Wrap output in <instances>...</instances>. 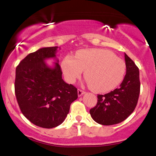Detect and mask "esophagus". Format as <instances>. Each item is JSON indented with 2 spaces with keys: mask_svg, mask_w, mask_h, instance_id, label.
<instances>
[{
  "mask_svg": "<svg viewBox=\"0 0 156 156\" xmlns=\"http://www.w3.org/2000/svg\"><path fill=\"white\" fill-rule=\"evenodd\" d=\"M77 93H78V96H82V95L84 94V93H85V91L82 90H80V89H78Z\"/></svg>",
  "mask_w": 156,
  "mask_h": 156,
  "instance_id": "34e87169",
  "label": "esophagus"
}]
</instances>
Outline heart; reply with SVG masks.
<instances>
[{
	"label": "heart",
	"mask_w": 156,
	"mask_h": 156,
	"mask_svg": "<svg viewBox=\"0 0 156 156\" xmlns=\"http://www.w3.org/2000/svg\"><path fill=\"white\" fill-rule=\"evenodd\" d=\"M61 68L69 83H74L85 70L89 87L97 93L114 90L123 80L126 71L125 61L104 49H82L76 52V58L67 55Z\"/></svg>",
	"instance_id": "1"
}]
</instances>
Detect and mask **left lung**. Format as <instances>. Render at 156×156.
<instances>
[{"label": "left lung", "instance_id": "left-lung-1", "mask_svg": "<svg viewBox=\"0 0 156 156\" xmlns=\"http://www.w3.org/2000/svg\"><path fill=\"white\" fill-rule=\"evenodd\" d=\"M125 60L126 74L120 87L105 95H98L96 106L90 110L92 118L101 125L122 122L136 107L140 93V71L126 53Z\"/></svg>", "mask_w": 156, "mask_h": 156}]
</instances>
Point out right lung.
<instances>
[{
	"mask_svg": "<svg viewBox=\"0 0 156 156\" xmlns=\"http://www.w3.org/2000/svg\"><path fill=\"white\" fill-rule=\"evenodd\" d=\"M58 48L44 47L30 53L16 68L14 90L20 110L32 123L44 129L60 125L78 98L77 89L62 79L58 60L53 68L45 63L55 58Z\"/></svg>",
	"mask_w": 156,
	"mask_h": 156,
	"instance_id": "right-lung-1",
	"label": "right lung"
}]
</instances>
